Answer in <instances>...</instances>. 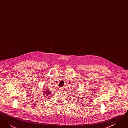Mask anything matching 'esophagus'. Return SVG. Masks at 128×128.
Here are the masks:
<instances>
[{
  "mask_svg": "<svg viewBox=\"0 0 128 128\" xmlns=\"http://www.w3.org/2000/svg\"><path fill=\"white\" fill-rule=\"evenodd\" d=\"M60 91H63V89L62 88H60Z\"/></svg>",
  "mask_w": 128,
  "mask_h": 128,
  "instance_id": "obj_1",
  "label": "esophagus"
}]
</instances>
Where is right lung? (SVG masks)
<instances>
[{"instance_id":"obj_1","label":"right lung","mask_w":128,"mask_h":128,"mask_svg":"<svg viewBox=\"0 0 128 128\" xmlns=\"http://www.w3.org/2000/svg\"><path fill=\"white\" fill-rule=\"evenodd\" d=\"M44 92H44V95H46V96H48L49 94H50V92H51L48 89H45V90L44 91Z\"/></svg>"}]
</instances>
